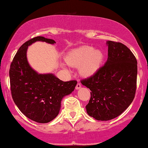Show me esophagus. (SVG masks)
Masks as SVG:
<instances>
[{
	"label": "esophagus",
	"instance_id": "esophagus-1",
	"mask_svg": "<svg viewBox=\"0 0 148 148\" xmlns=\"http://www.w3.org/2000/svg\"><path fill=\"white\" fill-rule=\"evenodd\" d=\"M81 88V84L79 82H77V84H76V86H75V88L76 89H79V88Z\"/></svg>",
	"mask_w": 148,
	"mask_h": 148
}]
</instances>
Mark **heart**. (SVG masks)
Listing matches in <instances>:
<instances>
[{
	"mask_svg": "<svg viewBox=\"0 0 148 148\" xmlns=\"http://www.w3.org/2000/svg\"><path fill=\"white\" fill-rule=\"evenodd\" d=\"M104 59L103 53L91 46H83L68 54L66 60L69 65L80 66V73L84 76L94 74L100 69Z\"/></svg>",
	"mask_w": 148,
	"mask_h": 148,
	"instance_id": "obj_1",
	"label": "heart"
}]
</instances>
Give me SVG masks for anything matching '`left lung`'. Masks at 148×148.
<instances>
[{"label": "left lung", "instance_id": "8db88e82", "mask_svg": "<svg viewBox=\"0 0 148 148\" xmlns=\"http://www.w3.org/2000/svg\"><path fill=\"white\" fill-rule=\"evenodd\" d=\"M108 59L93 75L81 79L91 90L86 106L87 114L98 121H109L121 115L136 94L137 60L122 43L107 41Z\"/></svg>", "mask_w": 148, "mask_h": 148}]
</instances>
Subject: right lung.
Masks as SVG:
<instances>
[{"mask_svg": "<svg viewBox=\"0 0 148 148\" xmlns=\"http://www.w3.org/2000/svg\"><path fill=\"white\" fill-rule=\"evenodd\" d=\"M36 41L55 43L53 39L36 36L19 48L10 65V88L14 102L26 117L46 123L58 115L62 98L74 91L77 81L63 82L53 74H38L33 70L26 52L27 46Z\"/></svg>", "mask_w": 148, "mask_h": 148, "instance_id": "add662e5", "label": "right lung"}]
</instances>
